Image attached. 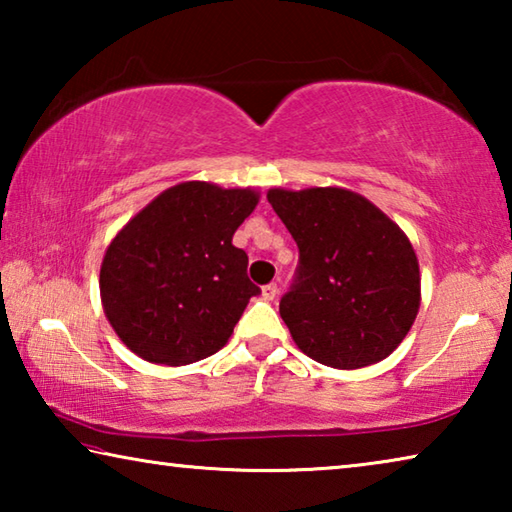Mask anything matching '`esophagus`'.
Instances as JSON below:
<instances>
[{"label":"esophagus","mask_w":512,"mask_h":512,"mask_svg":"<svg viewBox=\"0 0 512 512\" xmlns=\"http://www.w3.org/2000/svg\"><path fill=\"white\" fill-rule=\"evenodd\" d=\"M262 296H264V300H275L277 284H266V287H262Z\"/></svg>","instance_id":"obj_1"}]
</instances>
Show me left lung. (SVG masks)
<instances>
[{"label":"left lung","instance_id":"left-lung-1","mask_svg":"<svg viewBox=\"0 0 512 512\" xmlns=\"http://www.w3.org/2000/svg\"><path fill=\"white\" fill-rule=\"evenodd\" d=\"M300 259L280 316L318 363L354 370L386 359L420 309V266L400 225L343 187L268 189Z\"/></svg>","mask_w":512,"mask_h":512}]
</instances>
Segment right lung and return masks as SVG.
Wrapping results in <instances>:
<instances>
[{"label": "right lung", "mask_w": 512, "mask_h": 512, "mask_svg": "<svg viewBox=\"0 0 512 512\" xmlns=\"http://www.w3.org/2000/svg\"><path fill=\"white\" fill-rule=\"evenodd\" d=\"M259 203L255 189L189 180L137 212L103 255L106 318L128 350L187 366L228 343L259 287L232 235Z\"/></svg>", "instance_id": "add662e5"}]
</instances>
